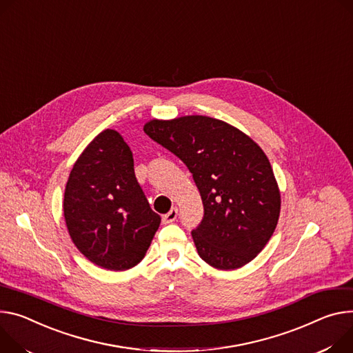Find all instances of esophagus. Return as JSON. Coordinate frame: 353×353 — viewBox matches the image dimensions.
<instances>
[{"label":"esophagus","instance_id":"1","mask_svg":"<svg viewBox=\"0 0 353 353\" xmlns=\"http://www.w3.org/2000/svg\"><path fill=\"white\" fill-rule=\"evenodd\" d=\"M177 215H179V210L174 207V208H172V210L163 216V222H165V223H172V222L176 221Z\"/></svg>","mask_w":353,"mask_h":353}]
</instances>
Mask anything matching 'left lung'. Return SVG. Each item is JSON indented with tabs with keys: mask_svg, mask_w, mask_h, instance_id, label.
<instances>
[{
	"mask_svg": "<svg viewBox=\"0 0 353 353\" xmlns=\"http://www.w3.org/2000/svg\"><path fill=\"white\" fill-rule=\"evenodd\" d=\"M143 131L193 174L204 216L193 235L200 258L219 270L253 261L272 238L280 191L265 152L238 128L204 115L152 119Z\"/></svg>",
	"mask_w": 353,
	"mask_h": 353,
	"instance_id": "1",
	"label": "left lung"
}]
</instances>
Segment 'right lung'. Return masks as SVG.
Returning <instances> with one entry per match:
<instances>
[{"label": "right lung", "instance_id": "obj_1", "mask_svg": "<svg viewBox=\"0 0 353 353\" xmlns=\"http://www.w3.org/2000/svg\"><path fill=\"white\" fill-rule=\"evenodd\" d=\"M63 212L77 249L115 272L143 259L160 225L135 177L132 152L114 130L99 134L76 160Z\"/></svg>", "mask_w": 353, "mask_h": 353}]
</instances>
